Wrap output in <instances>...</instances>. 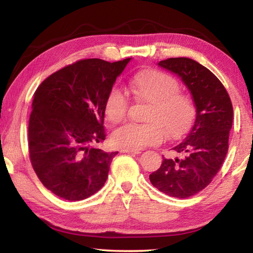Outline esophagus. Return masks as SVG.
I'll list each match as a JSON object with an SVG mask.
<instances>
[{
  "label": "esophagus",
  "instance_id": "esophagus-1",
  "mask_svg": "<svg viewBox=\"0 0 253 253\" xmlns=\"http://www.w3.org/2000/svg\"><path fill=\"white\" fill-rule=\"evenodd\" d=\"M121 152L128 153V154H140V151H134V149H126V148H122Z\"/></svg>",
  "mask_w": 253,
  "mask_h": 253
}]
</instances>
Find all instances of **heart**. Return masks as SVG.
I'll return each instance as SVG.
<instances>
[{"mask_svg": "<svg viewBox=\"0 0 253 253\" xmlns=\"http://www.w3.org/2000/svg\"><path fill=\"white\" fill-rule=\"evenodd\" d=\"M129 91L137 101L147 104L146 124H126L114 131L111 139L117 147L138 151L158 144L169 135L170 138L186 134L196 116L194 100L179 91V83L169 74L140 70L129 81ZM129 100L121 89L113 88L107 93L105 115L113 124L124 121Z\"/></svg>", "mask_w": 253, "mask_h": 253, "instance_id": "obj_1", "label": "heart"}]
</instances>
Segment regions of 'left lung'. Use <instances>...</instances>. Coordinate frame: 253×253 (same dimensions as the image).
Returning <instances> with one entry per match:
<instances>
[{
    "label": "left lung",
    "mask_w": 253,
    "mask_h": 253,
    "mask_svg": "<svg viewBox=\"0 0 253 253\" xmlns=\"http://www.w3.org/2000/svg\"><path fill=\"white\" fill-rule=\"evenodd\" d=\"M158 66L176 74L186 84L195 102L196 118L183 142L173 148L179 156L163 158L149 181L166 195L186 199L207 187L223 164L233 107L221 81L195 60L169 58Z\"/></svg>",
    "instance_id": "8db88e82"
}]
</instances>
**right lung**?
<instances>
[{
	"instance_id": "add662e5",
	"label": "right lung",
	"mask_w": 253,
	"mask_h": 253,
	"mask_svg": "<svg viewBox=\"0 0 253 253\" xmlns=\"http://www.w3.org/2000/svg\"><path fill=\"white\" fill-rule=\"evenodd\" d=\"M129 61L79 60L49 76L34 92L30 160L41 183L59 198L84 200L104 186L118 152L95 145L106 137L107 93Z\"/></svg>"
}]
</instances>
